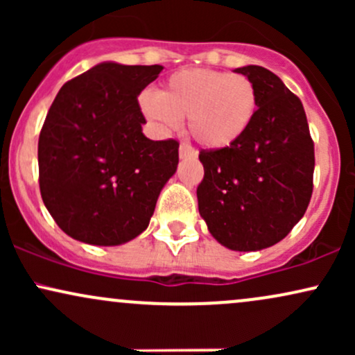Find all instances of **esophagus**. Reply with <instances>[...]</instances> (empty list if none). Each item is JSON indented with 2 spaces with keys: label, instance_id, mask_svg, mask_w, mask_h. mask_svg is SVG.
I'll return each instance as SVG.
<instances>
[{
  "label": "esophagus",
  "instance_id": "esophagus-1",
  "mask_svg": "<svg viewBox=\"0 0 355 355\" xmlns=\"http://www.w3.org/2000/svg\"><path fill=\"white\" fill-rule=\"evenodd\" d=\"M178 155H180V158H189V157H195V150L191 148L190 145L187 144H182L180 148H178Z\"/></svg>",
  "mask_w": 355,
  "mask_h": 355
}]
</instances>
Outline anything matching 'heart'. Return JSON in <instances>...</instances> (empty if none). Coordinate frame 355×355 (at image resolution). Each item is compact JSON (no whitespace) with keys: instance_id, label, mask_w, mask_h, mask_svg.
I'll return each instance as SVG.
<instances>
[{"instance_id":"heart-1","label":"heart","mask_w":355,"mask_h":355,"mask_svg":"<svg viewBox=\"0 0 355 355\" xmlns=\"http://www.w3.org/2000/svg\"><path fill=\"white\" fill-rule=\"evenodd\" d=\"M257 101V89L247 76L185 68L168 76L157 95L141 93L138 105L160 132L178 128L187 116L191 137L198 144L223 150L237 144L250 128Z\"/></svg>"}]
</instances>
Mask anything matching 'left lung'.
I'll list each match as a JSON object with an SVG mask.
<instances>
[{"mask_svg": "<svg viewBox=\"0 0 355 355\" xmlns=\"http://www.w3.org/2000/svg\"><path fill=\"white\" fill-rule=\"evenodd\" d=\"M257 89L250 128L235 145L200 152L198 211L220 245H275L304 217L312 195L313 144L302 101L267 68H235Z\"/></svg>", "mask_w": 355, "mask_h": 355, "instance_id": "obj_1", "label": "left lung"}]
</instances>
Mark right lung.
<instances>
[{
    "label": "right lung",
    "instance_id": "obj_1",
    "mask_svg": "<svg viewBox=\"0 0 355 355\" xmlns=\"http://www.w3.org/2000/svg\"><path fill=\"white\" fill-rule=\"evenodd\" d=\"M162 64L103 61L64 83L40 133V190L71 239L130 242L148 227L158 195L177 172L178 144L153 141L138 95Z\"/></svg>",
    "mask_w": 355,
    "mask_h": 355
}]
</instances>
